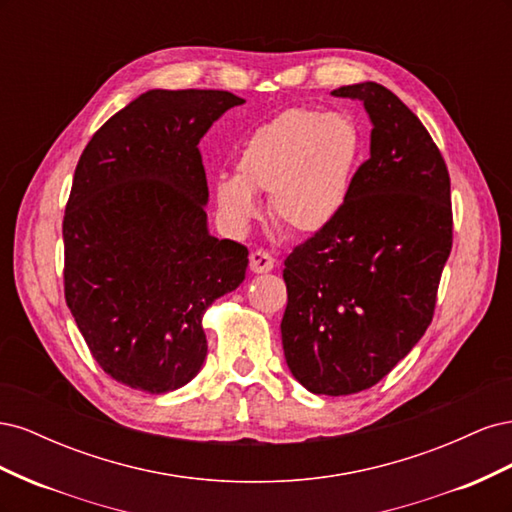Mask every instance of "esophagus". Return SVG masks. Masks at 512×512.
Here are the masks:
<instances>
[{
  "instance_id": "34e87169",
  "label": "esophagus",
  "mask_w": 512,
  "mask_h": 512,
  "mask_svg": "<svg viewBox=\"0 0 512 512\" xmlns=\"http://www.w3.org/2000/svg\"><path fill=\"white\" fill-rule=\"evenodd\" d=\"M275 267V258L267 250H254L250 254V269L252 273H269Z\"/></svg>"
}]
</instances>
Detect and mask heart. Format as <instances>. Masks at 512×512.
I'll return each mask as SVG.
<instances>
[{"label": "heart", "mask_w": 512, "mask_h": 512, "mask_svg": "<svg viewBox=\"0 0 512 512\" xmlns=\"http://www.w3.org/2000/svg\"><path fill=\"white\" fill-rule=\"evenodd\" d=\"M363 156L365 134L352 115L288 108L245 136L237 173L215 179V203L230 226L245 228L260 215L258 192H269L277 220L316 232L348 205Z\"/></svg>", "instance_id": "heart-1"}]
</instances>
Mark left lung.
Segmentation results:
<instances>
[{"label": "left lung", "mask_w": 512, "mask_h": 512, "mask_svg": "<svg viewBox=\"0 0 512 512\" xmlns=\"http://www.w3.org/2000/svg\"><path fill=\"white\" fill-rule=\"evenodd\" d=\"M371 121L348 205L286 258L282 346L309 393L352 395L416 346L453 247L451 179L429 132L378 83L333 89Z\"/></svg>", "instance_id": "1"}]
</instances>
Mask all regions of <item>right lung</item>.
I'll return each mask as SVG.
<instances>
[{
  "instance_id": "obj_1",
  "label": "right lung",
  "mask_w": 512,
  "mask_h": 512,
  "mask_svg": "<svg viewBox=\"0 0 512 512\" xmlns=\"http://www.w3.org/2000/svg\"><path fill=\"white\" fill-rule=\"evenodd\" d=\"M245 100L149 89L108 119L76 164L64 215L66 303L98 365L162 395L205 363L203 316L245 280L247 247L213 237L198 143Z\"/></svg>"
}]
</instances>
